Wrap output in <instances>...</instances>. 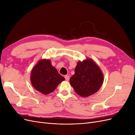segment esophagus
Here are the masks:
<instances>
[{"mask_svg":"<svg viewBox=\"0 0 135 135\" xmlns=\"http://www.w3.org/2000/svg\"><path fill=\"white\" fill-rule=\"evenodd\" d=\"M65 80L68 81L69 80V79H70V76H69V75H65Z\"/></svg>","mask_w":135,"mask_h":135,"instance_id":"esophagus-1","label":"esophagus"}]
</instances>
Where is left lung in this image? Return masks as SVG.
Masks as SVG:
<instances>
[{"label":"left lung","instance_id":"8db88e82","mask_svg":"<svg viewBox=\"0 0 135 135\" xmlns=\"http://www.w3.org/2000/svg\"><path fill=\"white\" fill-rule=\"evenodd\" d=\"M103 81L104 75L99 66L91 59H87L78 62L70 83L78 95L85 97L99 91Z\"/></svg>","mask_w":135,"mask_h":135}]
</instances>
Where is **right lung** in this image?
<instances>
[{
    "label": "right lung",
    "mask_w": 135,
    "mask_h": 135,
    "mask_svg": "<svg viewBox=\"0 0 135 135\" xmlns=\"http://www.w3.org/2000/svg\"><path fill=\"white\" fill-rule=\"evenodd\" d=\"M30 80L36 90L44 95H48L54 91L65 78L52 66L50 60L42 59L32 69Z\"/></svg>",
    "instance_id": "obj_1"
}]
</instances>
